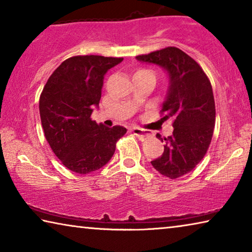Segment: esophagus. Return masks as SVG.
I'll return each instance as SVG.
<instances>
[{
  "label": "esophagus",
  "mask_w": 252,
  "mask_h": 252,
  "mask_svg": "<svg viewBox=\"0 0 252 252\" xmlns=\"http://www.w3.org/2000/svg\"><path fill=\"white\" fill-rule=\"evenodd\" d=\"M131 132L133 133L134 135H138V136H141V138H148V136H150V133L147 130L144 129H140V127H132Z\"/></svg>",
  "instance_id": "obj_1"
}]
</instances>
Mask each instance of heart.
I'll list each match as a JSON object with an SVG mask.
<instances>
[{
  "instance_id": "obj_1",
  "label": "heart",
  "mask_w": 252,
  "mask_h": 252,
  "mask_svg": "<svg viewBox=\"0 0 252 252\" xmlns=\"http://www.w3.org/2000/svg\"><path fill=\"white\" fill-rule=\"evenodd\" d=\"M141 71H146V70H140V71H138V72H141Z\"/></svg>"
}]
</instances>
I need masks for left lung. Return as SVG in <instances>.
<instances>
[{
  "instance_id": "left-lung-1",
  "label": "left lung",
  "mask_w": 252,
  "mask_h": 252,
  "mask_svg": "<svg viewBox=\"0 0 252 252\" xmlns=\"http://www.w3.org/2000/svg\"><path fill=\"white\" fill-rule=\"evenodd\" d=\"M135 59L162 67L169 79L161 121L171 119L173 132L167 138L157 134L164 151L152 167L170 179L185 176L203 159L212 139L216 106L210 81L192 58L174 46Z\"/></svg>"
}]
</instances>
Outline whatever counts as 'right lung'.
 <instances>
[{"instance_id": "right-lung-1", "label": "right lung", "mask_w": 252, "mask_h": 252, "mask_svg": "<svg viewBox=\"0 0 252 252\" xmlns=\"http://www.w3.org/2000/svg\"><path fill=\"white\" fill-rule=\"evenodd\" d=\"M122 61L78 55L62 62L44 85L39 104L42 127L54 155L71 171L87 174L104 167L126 134L121 126L108 127L91 120L105 73Z\"/></svg>"}]
</instances>
